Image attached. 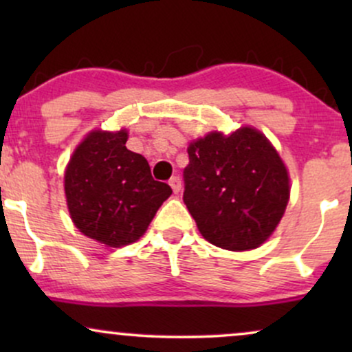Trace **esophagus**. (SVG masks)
<instances>
[{
    "instance_id": "1",
    "label": "esophagus",
    "mask_w": 352,
    "mask_h": 352,
    "mask_svg": "<svg viewBox=\"0 0 352 352\" xmlns=\"http://www.w3.org/2000/svg\"><path fill=\"white\" fill-rule=\"evenodd\" d=\"M168 184H170L173 193H179V192H180V188H182V180H180V177H172Z\"/></svg>"
}]
</instances>
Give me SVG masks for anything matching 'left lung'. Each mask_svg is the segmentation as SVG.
<instances>
[{
	"label": "left lung",
	"instance_id": "obj_1",
	"mask_svg": "<svg viewBox=\"0 0 352 352\" xmlns=\"http://www.w3.org/2000/svg\"><path fill=\"white\" fill-rule=\"evenodd\" d=\"M184 201L201 236L230 252L253 250L273 233L289 199L285 164L261 132H212L188 145Z\"/></svg>",
	"mask_w": 352,
	"mask_h": 352
}]
</instances>
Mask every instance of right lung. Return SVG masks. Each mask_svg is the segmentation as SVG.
<instances>
[{"label": "right lung", "mask_w": 352, "mask_h": 352, "mask_svg": "<svg viewBox=\"0 0 352 352\" xmlns=\"http://www.w3.org/2000/svg\"><path fill=\"white\" fill-rule=\"evenodd\" d=\"M127 132H91L64 175L67 208L80 233L107 246L134 243L172 188L153 180L145 157L125 147Z\"/></svg>", "instance_id": "obj_1"}]
</instances>
